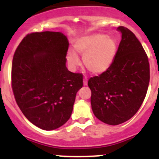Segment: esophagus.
Segmentation results:
<instances>
[{"mask_svg": "<svg viewBox=\"0 0 159 159\" xmlns=\"http://www.w3.org/2000/svg\"><path fill=\"white\" fill-rule=\"evenodd\" d=\"M84 86H87V85H88V80H87V78H85L84 80Z\"/></svg>", "mask_w": 159, "mask_h": 159, "instance_id": "1", "label": "esophagus"}]
</instances>
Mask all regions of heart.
<instances>
[{
	"label": "heart",
	"mask_w": 159,
	"mask_h": 159,
	"mask_svg": "<svg viewBox=\"0 0 159 159\" xmlns=\"http://www.w3.org/2000/svg\"><path fill=\"white\" fill-rule=\"evenodd\" d=\"M116 40L112 36L102 33L81 36L74 43V50L82 56L84 66L93 74L103 73L110 67L116 57ZM75 53L69 50L66 55L67 64L72 70L80 64L78 55Z\"/></svg>",
	"instance_id": "heart-1"
}]
</instances>
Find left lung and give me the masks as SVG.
Instances as JSON below:
<instances>
[{
	"mask_svg": "<svg viewBox=\"0 0 159 159\" xmlns=\"http://www.w3.org/2000/svg\"><path fill=\"white\" fill-rule=\"evenodd\" d=\"M117 30L122 39L111 65L88 83L94 115L109 125L121 124L135 115L150 81L148 58L139 40L127 28Z\"/></svg>",
	"mask_w": 159,
	"mask_h": 159,
	"instance_id": "1",
	"label": "left lung"
}]
</instances>
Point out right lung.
<instances>
[{
  "instance_id": "right-lung-1",
  "label": "right lung",
  "mask_w": 159,
  "mask_h": 159,
  "mask_svg": "<svg viewBox=\"0 0 159 159\" xmlns=\"http://www.w3.org/2000/svg\"><path fill=\"white\" fill-rule=\"evenodd\" d=\"M67 36L60 32L27 35L14 53L12 87L24 116L37 127L57 129L70 119L83 75L68 71Z\"/></svg>"
}]
</instances>
